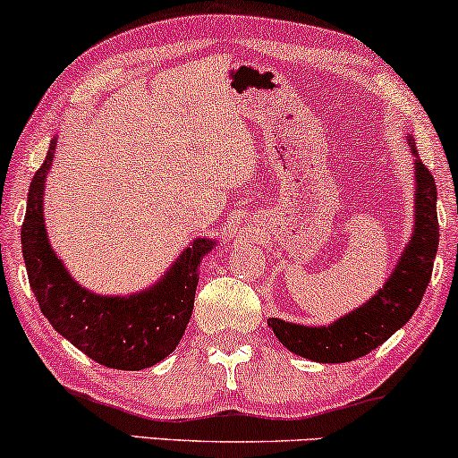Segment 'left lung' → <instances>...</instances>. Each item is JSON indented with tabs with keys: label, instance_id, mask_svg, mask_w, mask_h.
<instances>
[{
	"label": "left lung",
	"instance_id": "obj_1",
	"mask_svg": "<svg viewBox=\"0 0 458 458\" xmlns=\"http://www.w3.org/2000/svg\"><path fill=\"white\" fill-rule=\"evenodd\" d=\"M409 145L415 153L413 138H409ZM415 231L392 279L372 301L331 327L313 328L268 318V327L285 348L311 361L344 363L378 348L400 327L407 325L428 287L439 244L437 186L433 174L420 160H415Z\"/></svg>",
	"mask_w": 458,
	"mask_h": 458
}]
</instances>
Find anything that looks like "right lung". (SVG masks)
Listing matches in <instances>:
<instances>
[{
  "instance_id": "right-lung-1",
  "label": "right lung",
  "mask_w": 458,
  "mask_h": 458,
  "mask_svg": "<svg viewBox=\"0 0 458 458\" xmlns=\"http://www.w3.org/2000/svg\"><path fill=\"white\" fill-rule=\"evenodd\" d=\"M51 140L43 166L34 174L21 227L30 287L51 327L97 363L114 369L156 366L174 351L190 316L199 284V261L212 249L199 238L174 261L166 276L142 294L107 298L86 292L69 276L47 242L43 220L45 177L54 157Z\"/></svg>"
}]
</instances>
